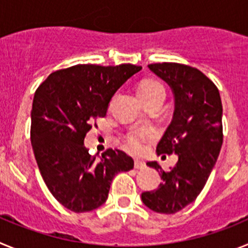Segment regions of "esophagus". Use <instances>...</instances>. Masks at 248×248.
Masks as SVG:
<instances>
[{
  "mask_svg": "<svg viewBox=\"0 0 248 248\" xmlns=\"http://www.w3.org/2000/svg\"><path fill=\"white\" fill-rule=\"evenodd\" d=\"M145 163H144L143 160H139V159H135L134 160V168L138 169V170H141V169L145 168Z\"/></svg>",
  "mask_w": 248,
  "mask_h": 248,
  "instance_id": "esophagus-1",
  "label": "esophagus"
}]
</instances>
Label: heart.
Masks as SVG:
<instances>
[{"label":"heart","mask_w":248,"mask_h":248,"mask_svg":"<svg viewBox=\"0 0 248 248\" xmlns=\"http://www.w3.org/2000/svg\"><path fill=\"white\" fill-rule=\"evenodd\" d=\"M138 93H139L140 98L143 99V102L150 99L156 95H165V89H164L163 84L159 83L155 79H145L140 83L139 88H138ZM153 138V133L145 129H134L130 130L128 134L124 138V143L125 146L130 151L134 153H139L141 149L144 148V144L146 143V140Z\"/></svg>","instance_id":"1"}]
</instances>
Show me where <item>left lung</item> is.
<instances>
[{
	"label": "left lung",
	"mask_w": 248,
	"mask_h": 248,
	"mask_svg": "<svg viewBox=\"0 0 248 248\" xmlns=\"http://www.w3.org/2000/svg\"><path fill=\"white\" fill-rule=\"evenodd\" d=\"M149 68L165 80L175 95L171 124L156 146L157 154H176V165L160 170L163 184L141 194L149 209L175 214L195 201L202 191L222 145V103L217 87L198 68L180 63H154Z\"/></svg>",
	"instance_id": "obj_1"
}]
</instances>
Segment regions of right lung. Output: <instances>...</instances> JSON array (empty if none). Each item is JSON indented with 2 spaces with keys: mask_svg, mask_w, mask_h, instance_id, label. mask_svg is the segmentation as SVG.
Wrapping results in <instances>:
<instances>
[{
  "mask_svg": "<svg viewBox=\"0 0 248 248\" xmlns=\"http://www.w3.org/2000/svg\"><path fill=\"white\" fill-rule=\"evenodd\" d=\"M141 67L77 64L47 77L34 93L31 143L53 198L73 212H88L107 201L111 180L134 161L122 150L91 155L84 138L104 118L114 93Z\"/></svg>",
  "mask_w": 248,
  "mask_h": 248,
  "instance_id": "obj_1",
  "label": "right lung"
}]
</instances>
